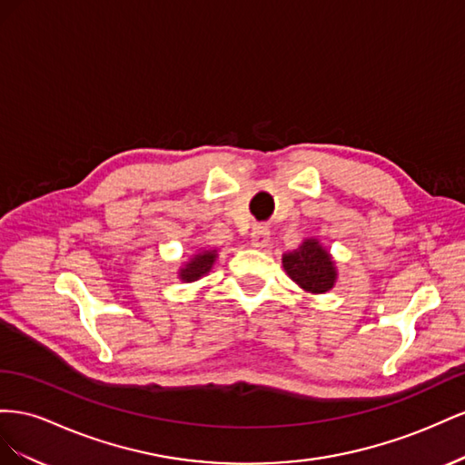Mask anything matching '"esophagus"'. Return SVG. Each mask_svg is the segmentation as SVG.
Here are the masks:
<instances>
[{
    "instance_id": "34e87169",
    "label": "esophagus",
    "mask_w": 465,
    "mask_h": 465,
    "mask_svg": "<svg viewBox=\"0 0 465 465\" xmlns=\"http://www.w3.org/2000/svg\"><path fill=\"white\" fill-rule=\"evenodd\" d=\"M269 242H271V232L269 228H264V225H257V228H253V232H251V245L255 249H264L269 245Z\"/></svg>"
}]
</instances>
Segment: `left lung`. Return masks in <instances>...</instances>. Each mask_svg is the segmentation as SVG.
Instances as JSON below:
<instances>
[{
  "instance_id": "left-lung-1",
  "label": "left lung",
  "mask_w": 465,
  "mask_h": 465,
  "mask_svg": "<svg viewBox=\"0 0 465 465\" xmlns=\"http://www.w3.org/2000/svg\"><path fill=\"white\" fill-rule=\"evenodd\" d=\"M286 274L308 294H325L337 284V262L329 249L317 240L306 237L296 249L282 255Z\"/></svg>"
}]
</instances>
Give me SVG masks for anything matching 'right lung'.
Here are the masks:
<instances>
[{"mask_svg":"<svg viewBox=\"0 0 465 465\" xmlns=\"http://www.w3.org/2000/svg\"><path fill=\"white\" fill-rule=\"evenodd\" d=\"M218 259V249H198L196 253H193L189 257V261H184L181 267H179V281L181 282H196L201 281L203 276H206L212 267H214V262Z\"/></svg>","mask_w":465,"mask_h":465,"instance_id":"right-lung-1","label":"right lung"}]
</instances>
